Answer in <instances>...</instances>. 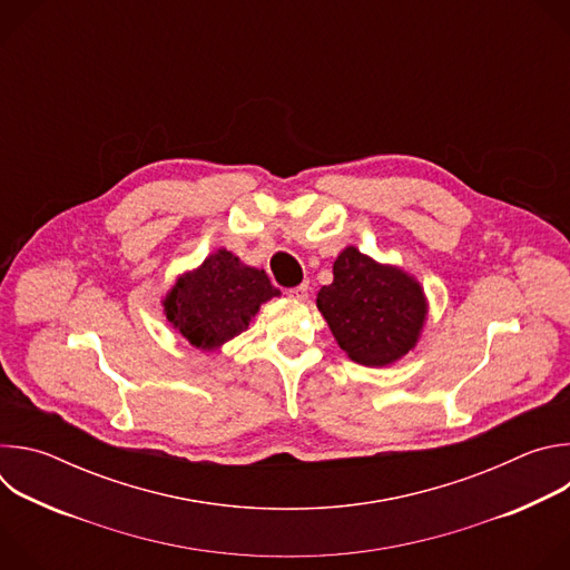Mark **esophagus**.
Instances as JSON below:
<instances>
[{
	"instance_id": "esophagus-1",
	"label": "esophagus",
	"mask_w": 570,
	"mask_h": 570,
	"mask_svg": "<svg viewBox=\"0 0 570 570\" xmlns=\"http://www.w3.org/2000/svg\"><path fill=\"white\" fill-rule=\"evenodd\" d=\"M288 295L293 297V299H306L308 297V284H299V286H295V288H288Z\"/></svg>"
}]
</instances>
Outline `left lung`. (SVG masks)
<instances>
[{
    "label": "left lung",
    "mask_w": 570,
    "mask_h": 570,
    "mask_svg": "<svg viewBox=\"0 0 570 570\" xmlns=\"http://www.w3.org/2000/svg\"><path fill=\"white\" fill-rule=\"evenodd\" d=\"M317 311L338 347L367 367H385L415 350L429 315L422 284L399 266L379 264L347 246L334 282L317 291Z\"/></svg>",
    "instance_id": "8db88e82"
}]
</instances>
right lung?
Segmentation results:
<instances>
[{
  "label": "right lung",
  "mask_w": 570,
  "mask_h": 570,
  "mask_svg": "<svg viewBox=\"0 0 570 570\" xmlns=\"http://www.w3.org/2000/svg\"><path fill=\"white\" fill-rule=\"evenodd\" d=\"M279 291L259 268L220 248L180 275L161 299L171 327L196 350L214 352L250 327L259 306Z\"/></svg>",
  "instance_id": "obj_1"
}]
</instances>
